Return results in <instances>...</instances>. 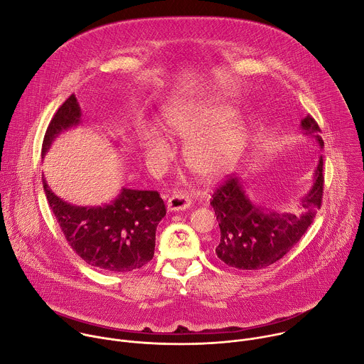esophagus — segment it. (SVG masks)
Instances as JSON below:
<instances>
[{
  "label": "esophagus",
  "instance_id": "esophagus-1",
  "mask_svg": "<svg viewBox=\"0 0 364 364\" xmlns=\"http://www.w3.org/2000/svg\"><path fill=\"white\" fill-rule=\"evenodd\" d=\"M192 203V199L189 195L186 193H182V192H178V193H173L169 199H168V209L169 210H185L191 206Z\"/></svg>",
  "mask_w": 364,
  "mask_h": 364
}]
</instances>
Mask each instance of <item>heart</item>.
Wrapping results in <instances>:
<instances>
[{
  "label": "heart",
  "instance_id": "b5f03b06",
  "mask_svg": "<svg viewBox=\"0 0 364 364\" xmlns=\"http://www.w3.org/2000/svg\"><path fill=\"white\" fill-rule=\"evenodd\" d=\"M231 105L202 102L171 109L165 114L168 130L182 139L192 140L186 149L189 168L202 178H213L227 171L242 148L245 132ZM143 148L154 158L171 154L168 137L154 126L141 132Z\"/></svg>",
  "mask_w": 364,
  "mask_h": 364
}]
</instances>
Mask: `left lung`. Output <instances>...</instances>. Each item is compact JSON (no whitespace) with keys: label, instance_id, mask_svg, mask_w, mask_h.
I'll return each mask as SVG.
<instances>
[{"label":"left lung","instance_id":"obj_1","mask_svg":"<svg viewBox=\"0 0 364 364\" xmlns=\"http://www.w3.org/2000/svg\"><path fill=\"white\" fill-rule=\"evenodd\" d=\"M301 129L324 141L317 122L309 114ZM324 188L323 158L314 173L311 189L301 198V213L267 210L251 202L238 178H227L212 195L210 205L220 224L221 240L215 252L227 265L240 269H261L282 258L306 234L321 206Z\"/></svg>","mask_w":364,"mask_h":364}]
</instances>
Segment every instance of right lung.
I'll use <instances>...</instances> for the list:
<instances>
[{
    "label": "right lung",
    "mask_w": 364,
    "mask_h": 364,
    "mask_svg": "<svg viewBox=\"0 0 364 364\" xmlns=\"http://www.w3.org/2000/svg\"><path fill=\"white\" fill-rule=\"evenodd\" d=\"M82 109L71 95L53 116L43 140V156L53 140L68 127L77 126ZM43 186L47 202L68 245L85 262L109 272H130L148 264L155 254L156 227L166 215L156 191L123 188L119 196L103 206H76Z\"/></svg>",
    "instance_id": "obj_1"
}]
</instances>
